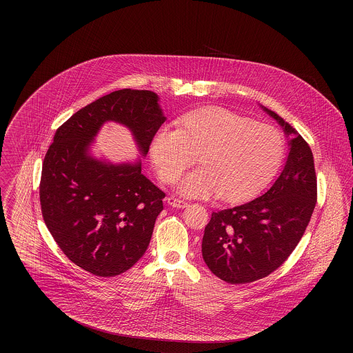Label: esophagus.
Here are the masks:
<instances>
[{
    "mask_svg": "<svg viewBox=\"0 0 353 353\" xmlns=\"http://www.w3.org/2000/svg\"><path fill=\"white\" fill-rule=\"evenodd\" d=\"M167 201H168L170 206H174V208H185V206H188V202L184 201V200H181V199L173 197V196L168 197V199H167Z\"/></svg>",
    "mask_w": 353,
    "mask_h": 353,
    "instance_id": "34e87169",
    "label": "esophagus"
}]
</instances>
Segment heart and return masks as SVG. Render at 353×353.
Returning <instances> with one entry per match:
<instances>
[{"label": "heart", "mask_w": 353, "mask_h": 353, "mask_svg": "<svg viewBox=\"0 0 353 353\" xmlns=\"http://www.w3.org/2000/svg\"><path fill=\"white\" fill-rule=\"evenodd\" d=\"M152 163L164 183L176 181L196 154L202 168L188 173L179 189L190 197L219 193L241 201L256 193L283 157V139L266 124L209 107L179 120L177 130L163 128L151 143Z\"/></svg>", "instance_id": "1"}]
</instances>
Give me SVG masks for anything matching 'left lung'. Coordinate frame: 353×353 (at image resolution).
I'll return each mask as SVG.
<instances>
[{"mask_svg":"<svg viewBox=\"0 0 353 353\" xmlns=\"http://www.w3.org/2000/svg\"><path fill=\"white\" fill-rule=\"evenodd\" d=\"M262 108L292 134L285 168L259 197L213 212L202 238L205 263L230 285L255 282L278 269L299 243L318 197L310 145L279 115Z\"/></svg>","mask_w":353,"mask_h":353,"instance_id":"obj_1","label":"left lung"}]
</instances>
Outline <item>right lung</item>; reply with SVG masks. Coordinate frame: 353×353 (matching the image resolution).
Here are the masks:
<instances>
[{"mask_svg":"<svg viewBox=\"0 0 353 353\" xmlns=\"http://www.w3.org/2000/svg\"><path fill=\"white\" fill-rule=\"evenodd\" d=\"M165 117L148 90L114 91L75 112L54 134L39 184L43 221L68 259L97 276H115L144 255L165 193L141 163L111 164L90 154L105 121L134 134L145 156Z\"/></svg>","mask_w":353,"mask_h":353,"instance_id":"add662e5","label":"right lung"}]
</instances>
